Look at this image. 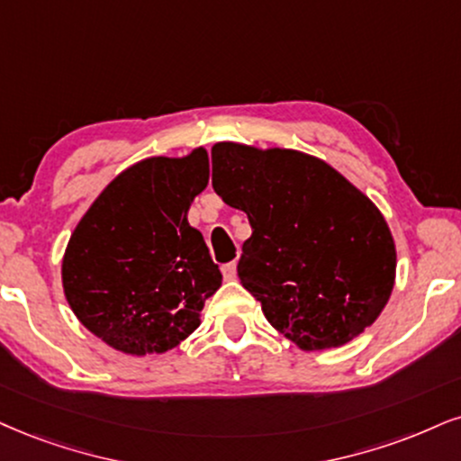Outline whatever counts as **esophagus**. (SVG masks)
Wrapping results in <instances>:
<instances>
[{"label":"esophagus","mask_w":461,"mask_h":461,"mask_svg":"<svg viewBox=\"0 0 461 461\" xmlns=\"http://www.w3.org/2000/svg\"><path fill=\"white\" fill-rule=\"evenodd\" d=\"M221 276H224V280H235V276H237V263H235V260H232V263L221 265Z\"/></svg>","instance_id":"esophagus-1"}]
</instances>
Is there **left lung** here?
<instances>
[{
    "label": "left lung",
    "mask_w": 461,
    "mask_h": 461,
    "mask_svg": "<svg viewBox=\"0 0 461 461\" xmlns=\"http://www.w3.org/2000/svg\"><path fill=\"white\" fill-rule=\"evenodd\" d=\"M213 190L246 212L237 274L301 350L348 344L384 310L395 241L378 207L327 162L294 149L212 147Z\"/></svg>",
    "instance_id": "1"
}]
</instances>
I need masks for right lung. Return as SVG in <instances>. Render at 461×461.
Returning a JSON list of instances; mask_svg holds the SVG:
<instances>
[{"instance_id":"obj_1","label":"right lung","mask_w":461,"mask_h":461,"mask_svg":"<svg viewBox=\"0 0 461 461\" xmlns=\"http://www.w3.org/2000/svg\"><path fill=\"white\" fill-rule=\"evenodd\" d=\"M209 184L207 149L147 158L111 181L74 229L61 284L74 314L111 348L145 357L179 346L221 286L187 221Z\"/></svg>"}]
</instances>
